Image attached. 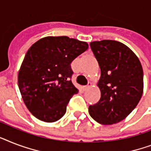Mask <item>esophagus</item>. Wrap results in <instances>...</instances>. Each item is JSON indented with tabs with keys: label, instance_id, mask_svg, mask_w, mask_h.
<instances>
[{
	"label": "esophagus",
	"instance_id": "esophagus-1",
	"mask_svg": "<svg viewBox=\"0 0 151 151\" xmlns=\"http://www.w3.org/2000/svg\"><path fill=\"white\" fill-rule=\"evenodd\" d=\"M91 85H92V84H91V82H88V85H86V86H84V87H83V89H84V91L87 90V89H88V88H90V87L91 86Z\"/></svg>",
	"mask_w": 151,
	"mask_h": 151
}]
</instances>
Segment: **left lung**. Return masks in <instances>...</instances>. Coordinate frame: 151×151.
<instances>
[{
	"mask_svg": "<svg viewBox=\"0 0 151 151\" xmlns=\"http://www.w3.org/2000/svg\"><path fill=\"white\" fill-rule=\"evenodd\" d=\"M101 77L98 87L101 98L90 105V116L100 124L111 125L126 119L136 108L143 91L140 61L125 44L115 40L91 42Z\"/></svg>",
	"mask_w": 151,
	"mask_h": 151,
	"instance_id": "obj_1",
	"label": "left lung"
}]
</instances>
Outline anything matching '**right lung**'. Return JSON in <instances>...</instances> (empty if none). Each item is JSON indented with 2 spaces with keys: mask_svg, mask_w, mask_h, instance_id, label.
Masks as SVG:
<instances>
[{
  "mask_svg": "<svg viewBox=\"0 0 151 151\" xmlns=\"http://www.w3.org/2000/svg\"><path fill=\"white\" fill-rule=\"evenodd\" d=\"M88 48L86 42L67 36L40 39L27 51L18 71L24 103L38 119L56 122L64 116L78 88L72 83V61Z\"/></svg>",
  "mask_w": 151,
  "mask_h": 151,
  "instance_id": "right-lung-1",
  "label": "right lung"
}]
</instances>
